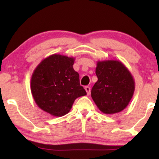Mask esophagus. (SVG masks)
I'll use <instances>...</instances> for the list:
<instances>
[{
	"mask_svg": "<svg viewBox=\"0 0 159 159\" xmlns=\"http://www.w3.org/2000/svg\"><path fill=\"white\" fill-rule=\"evenodd\" d=\"M84 90H85V91H86L87 95H89L90 94V87L86 86L85 88H84Z\"/></svg>",
	"mask_w": 159,
	"mask_h": 159,
	"instance_id": "obj_1",
	"label": "esophagus"
}]
</instances>
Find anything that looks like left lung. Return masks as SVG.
I'll list each match as a JSON object with an SVG mask.
<instances>
[{
  "mask_svg": "<svg viewBox=\"0 0 159 159\" xmlns=\"http://www.w3.org/2000/svg\"><path fill=\"white\" fill-rule=\"evenodd\" d=\"M95 74L98 81L91 90V97L97 107L105 114L123 111L131 101L135 88L129 69L119 61H98Z\"/></svg>",
  "mask_w": 159,
  "mask_h": 159,
  "instance_id": "obj_1",
  "label": "left lung"
}]
</instances>
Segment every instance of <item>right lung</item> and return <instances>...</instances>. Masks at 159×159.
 <instances>
[{"instance_id":"obj_1","label":"right lung","mask_w":159,"mask_h":159,"mask_svg":"<svg viewBox=\"0 0 159 159\" xmlns=\"http://www.w3.org/2000/svg\"><path fill=\"white\" fill-rule=\"evenodd\" d=\"M75 58L60 54L45 58L34 69L31 93L40 108L53 116L68 114L77 98L87 95L73 68Z\"/></svg>"}]
</instances>
